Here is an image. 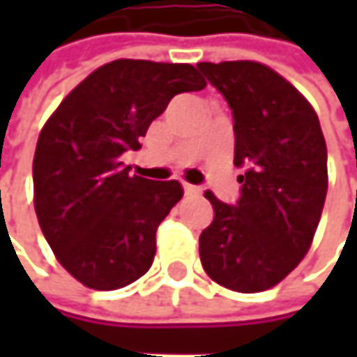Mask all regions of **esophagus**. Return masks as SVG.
Here are the masks:
<instances>
[{"label":"esophagus","mask_w":357,"mask_h":357,"mask_svg":"<svg viewBox=\"0 0 357 357\" xmlns=\"http://www.w3.org/2000/svg\"><path fill=\"white\" fill-rule=\"evenodd\" d=\"M183 194L185 196H198L200 194V188L198 185H192V183H183Z\"/></svg>","instance_id":"obj_1"}]
</instances>
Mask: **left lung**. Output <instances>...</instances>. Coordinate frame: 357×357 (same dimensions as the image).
Returning a JSON list of instances; mask_svg holds the SVG:
<instances>
[{"instance_id": "obj_1", "label": "left lung", "mask_w": 357, "mask_h": 357, "mask_svg": "<svg viewBox=\"0 0 357 357\" xmlns=\"http://www.w3.org/2000/svg\"><path fill=\"white\" fill-rule=\"evenodd\" d=\"M234 115V163L246 165L236 204L213 192L215 217L200 234V262L219 285L256 294L306 256L326 198V144L310 103L256 61L196 66Z\"/></svg>"}]
</instances>
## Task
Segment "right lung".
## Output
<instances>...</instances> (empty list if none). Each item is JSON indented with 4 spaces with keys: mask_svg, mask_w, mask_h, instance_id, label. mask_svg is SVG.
<instances>
[{
    "mask_svg": "<svg viewBox=\"0 0 357 357\" xmlns=\"http://www.w3.org/2000/svg\"><path fill=\"white\" fill-rule=\"evenodd\" d=\"M206 82L190 63L115 59L84 78L38 134L33 183L40 231L61 266L91 289H119L155 258L157 227L179 181L130 176L121 155L179 93Z\"/></svg>",
    "mask_w": 357,
    "mask_h": 357,
    "instance_id": "add662e5",
    "label": "right lung"
}]
</instances>
